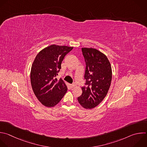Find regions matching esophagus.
<instances>
[{
  "mask_svg": "<svg viewBox=\"0 0 147 147\" xmlns=\"http://www.w3.org/2000/svg\"><path fill=\"white\" fill-rule=\"evenodd\" d=\"M70 86H71V88H74V87H75L76 85H75V84H71Z\"/></svg>",
  "mask_w": 147,
  "mask_h": 147,
  "instance_id": "1",
  "label": "esophagus"
}]
</instances>
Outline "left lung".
I'll return each instance as SVG.
<instances>
[{
  "label": "left lung",
  "mask_w": 147,
  "mask_h": 147,
  "mask_svg": "<svg viewBox=\"0 0 147 147\" xmlns=\"http://www.w3.org/2000/svg\"><path fill=\"white\" fill-rule=\"evenodd\" d=\"M86 63L84 78L85 85L77 100L85 109L98 106L105 99L112 80V69L107 57L95 48H82Z\"/></svg>",
  "instance_id": "obj_1"
}]
</instances>
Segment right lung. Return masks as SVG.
Returning a JSON list of instances; mask_svg holds the SVG:
<instances>
[{"mask_svg":"<svg viewBox=\"0 0 147 147\" xmlns=\"http://www.w3.org/2000/svg\"><path fill=\"white\" fill-rule=\"evenodd\" d=\"M73 47L51 45L36 55L30 71V82L37 99L47 107L57 105L67 90L64 81L55 77L65 57Z\"/></svg>","mask_w":147,"mask_h":147,"instance_id":"1","label":"right lung"}]
</instances>
